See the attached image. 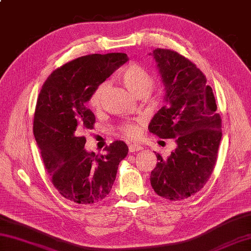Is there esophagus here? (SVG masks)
<instances>
[{
  "instance_id": "34e87169",
  "label": "esophagus",
  "mask_w": 251,
  "mask_h": 251,
  "mask_svg": "<svg viewBox=\"0 0 251 251\" xmlns=\"http://www.w3.org/2000/svg\"><path fill=\"white\" fill-rule=\"evenodd\" d=\"M128 149H129V152H137V151H141L143 147L141 145H138V143H130L128 145Z\"/></svg>"
}]
</instances>
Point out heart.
Listing matches in <instances>:
<instances>
[{
    "label": "heart",
    "mask_w": 251,
    "mask_h": 251,
    "mask_svg": "<svg viewBox=\"0 0 251 251\" xmlns=\"http://www.w3.org/2000/svg\"><path fill=\"white\" fill-rule=\"evenodd\" d=\"M121 79L123 84L125 85V87L138 98L148 96L153 84L152 74L145 67L137 65V63L126 67L121 74ZM105 88L106 83L100 84L95 89L93 95L90 96L89 105L93 109H98L100 106ZM121 130L123 131V134L129 138H135L139 134V127H138L137 123H126L121 127Z\"/></svg>",
    "instance_id": "heart-1"
}]
</instances>
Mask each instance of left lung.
Segmentation results:
<instances>
[{
  "mask_svg": "<svg viewBox=\"0 0 251 251\" xmlns=\"http://www.w3.org/2000/svg\"><path fill=\"white\" fill-rule=\"evenodd\" d=\"M165 89V105L153 116L149 130L159 138H173L177 148L167 158L159 154L151 172L155 193L169 201L194 195L209 179L222 137L212 88L199 68L177 51L156 49Z\"/></svg>",
  "mask_w": 251,
  "mask_h": 251,
  "instance_id": "left-lung-1",
  "label": "left lung"
}]
</instances>
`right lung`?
<instances>
[{
	"label": "right lung",
	"mask_w": 251,
	"mask_h": 251,
	"mask_svg": "<svg viewBox=\"0 0 251 251\" xmlns=\"http://www.w3.org/2000/svg\"><path fill=\"white\" fill-rule=\"evenodd\" d=\"M128 60L123 52L79 57L47 77L37 98L33 134L45 168L58 192L77 204H94L110 193L121 161L128 154L114 141L103 155L85 150L84 130L95 115L87 102L95 89Z\"/></svg>",
	"instance_id": "obj_1"
}]
</instances>
